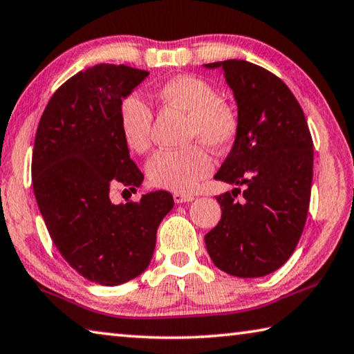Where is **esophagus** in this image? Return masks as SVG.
<instances>
[{
    "instance_id": "esophagus-1",
    "label": "esophagus",
    "mask_w": 354,
    "mask_h": 354,
    "mask_svg": "<svg viewBox=\"0 0 354 354\" xmlns=\"http://www.w3.org/2000/svg\"><path fill=\"white\" fill-rule=\"evenodd\" d=\"M174 202L176 203H185V202H193L194 201V196L191 194H183V193H174Z\"/></svg>"
}]
</instances>
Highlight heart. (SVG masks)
I'll return each instance as SVG.
<instances>
[{
	"label": "heart",
	"mask_w": 354,
	"mask_h": 354,
	"mask_svg": "<svg viewBox=\"0 0 354 354\" xmlns=\"http://www.w3.org/2000/svg\"><path fill=\"white\" fill-rule=\"evenodd\" d=\"M157 96L187 113V140L201 141L214 152H225L239 132V118L230 104L207 79L180 74L160 86ZM120 127L126 145L142 153L151 147L152 111L138 96H127L120 105ZM214 161L205 147L188 145L160 151L149 160L147 176L152 185L174 193H191L213 171Z\"/></svg>",
	"instance_id": "heart-1"
}]
</instances>
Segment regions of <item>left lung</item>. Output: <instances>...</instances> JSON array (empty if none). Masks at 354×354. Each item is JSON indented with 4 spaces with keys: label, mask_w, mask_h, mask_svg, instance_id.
<instances>
[{
    "label": "left lung",
    "mask_w": 354,
    "mask_h": 354,
    "mask_svg": "<svg viewBox=\"0 0 354 354\" xmlns=\"http://www.w3.org/2000/svg\"><path fill=\"white\" fill-rule=\"evenodd\" d=\"M219 70L238 105L239 132L216 180L243 187L216 197L219 224L205 234L216 268L239 278L269 275L288 261L305 228L313 183V138L292 91L247 60L203 65Z\"/></svg>",
    "instance_id": "left-lung-1"
}]
</instances>
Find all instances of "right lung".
Listing matches in <instances>:
<instances>
[{"label": "right lung", "mask_w": 354, "mask_h": 354, "mask_svg": "<svg viewBox=\"0 0 354 354\" xmlns=\"http://www.w3.org/2000/svg\"><path fill=\"white\" fill-rule=\"evenodd\" d=\"M149 71L99 64L79 71L49 99L32 152V187L54 245L79 275L118 286L146 270L157 228L174 207L167 191L140 202H110V187L135 189L141 171L130 160L120 105Z\"/></svg>", "instance_id": "add662e5"}]
</instances>
